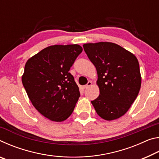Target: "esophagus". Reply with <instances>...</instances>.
Instances as JSON below:
<instances>
[{"label":"esophagus","instance_id":"34e87169","mask_svg":"<svg viewBox=\"0 0 159 159\" xmlns=\"http://www.w3.org/2000/svg\"><path fill=\"white\" fill-rule=\"evenodd\" d=\"M90 85H92V82H91V81H88L87 84L83 86V87H84V88H88V87H89V86H90Z\"/></svg>","mask_w":159,"mask_h":159}]
</instances>
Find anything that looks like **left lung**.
I'll return each instance as SVG.
<instances>
[{
	"mask_svg": "<svg viewBox=\"0 0 159 159\" xmlns=\"http://www.w3.org/2000/svg\"><path fill=\"white\" fill-rule=\"evenodd\" d=\"M83 47L98 73L99 95L91 101L97 114L107 120L121 117L140 90L142 78L138 59L114 43H85Z\"/></svg>",
	"mask_w": 159,
	"mask_h": 159,
	"instance_id": "left-lung-1",
	"label": "left lung"
}]
</instances>
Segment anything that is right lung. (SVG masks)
I'll use <instances>...</instances> for the list:
<instances>
[{"instance_id": "obj_1", "label": "right lung", "mask_w": 159, "mask_h": 159, "mask_svg": "<svg viewBox=\"0 0 159 159\" xmlns=\"http://www.w3.org/2000/svg\"><path fill=\"white\" fill-rule=\"evenodd\" d=\"M82 51L77 44L51 45L26 62L22 84L33 106L50 120L67 119L79 100V88L69 71Z\"/></svg>"}]
</instances>
